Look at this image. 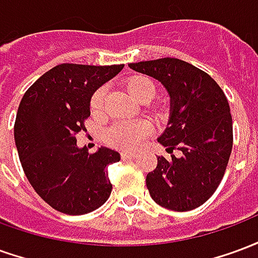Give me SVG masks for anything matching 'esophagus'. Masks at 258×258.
<instances>
[{"instance_id":"1","label":"esophagus","mask_w":258,"mask_h":258,"mask_svg":"<svg viewBox=\"0 0 258 258\" xmlns=\"http://www.w3.org/2000/svg\"><path fill=\"white\" fill-rule=\"evenodd\" d=\"M137 157L134 152H128V151H123L121 152V159H134Z\"/></svg>"}]
</instances>
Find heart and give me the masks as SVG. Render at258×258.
Returning <instances> with one entry per match:
<instances>
[{
  "label": "heart",
  "mask_w": 258,
  "mask_h": 258,
  "mask_svg": "<svg viewBox=\"0 0 258 258\" xmlns=\"http://www.w3.org/2000/svg\"><path fill=\"white\" fill-rule=\"evenodd\" d=\"M127 90L131 95L138 101L149 99L151 101L155 95V85L151 80L145 77H134L128 81ZM106 98V88L101 87L95 91V94L91 98V110L92 113L102 112L103 103ZM152 127L148 121H117L110 125L106 131V141L110 145L121 149H131L138 146L145 140V137L151 134Z\"/></svg>",
  "instance_id": "b5f03b06"
}]
</instances>
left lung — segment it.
I'll return each instance as SVG.
<instances>
[{
  "label": "left lung",
  "mask_w": 258,
  "mask_h": 258,
  "mask_svg": "<svg viewBox=\"0 0 258 258\" xmlns=\"http://www.w3.org/2000/svg\"><path fill=\"white\" fill-rule=\"evenodd\" d=\"M138 73L156 79L170 95V116L157 138L168 153L159 156L146 175L157 205L174 211L194 210L216 192L232 151V116L227 96L210 76L175 58L130 63Z\"/></svg>",
  "instance_id": "1"
}]
</instances>
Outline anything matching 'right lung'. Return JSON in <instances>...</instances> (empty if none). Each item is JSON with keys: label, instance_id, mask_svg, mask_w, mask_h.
Returning a JSON list of instances; mask_svg holds the SVG:
<instances>
[{"label": "right lung", "instance_id": "obj_1", "mask_svg": "<svg viewBox=\"0 0 258 258\" xmlns=\"http://www.w3.org/2000/svg\"><path fill=\"white\" fill-rule=\"evenodd\" d=\"M124 64L62 63L26 91L15 121V144L31 186L55 210L80 216L101 207L112 192L107 166L120 153L98 148L90 155L77 146L90 102L99 87Z\"/></svg>", "mask_w": 258, "mask_h": 258}]
</instances>
